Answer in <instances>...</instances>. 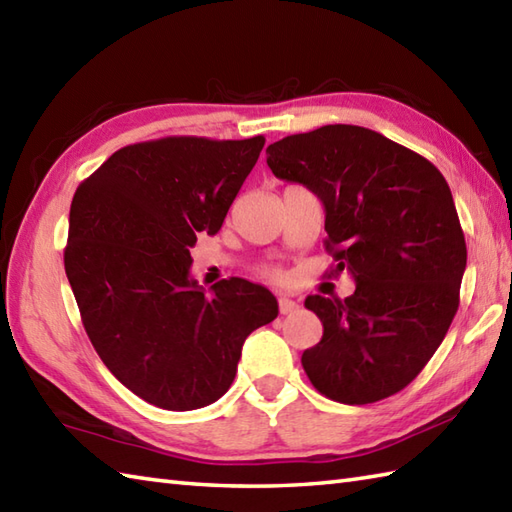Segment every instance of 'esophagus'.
<instances>
[{
  "instance_id": "34e87169",
  "label": "esophagus",
  "mask_w": 512,
  "mask_h": 512,
  "mask_svg": "<svg viewBox=\"0 0 512 512\" xmlns=\"http://www.w3.org/2000/svg\"><path fill=\"white\" fill-rule=\"evenodd\" d=\"M295 310H299V303L297 301H292L286 295L279 297V312L281 314H290V312H295Z\"/></svg>"
}]
</instances>
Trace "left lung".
I'll list each match as a JSON object with an SVG mask.
<instances>
[{"instance_id":"8db88e82","label":"left lung","mask_w":512,"mask_h":512,"mask_svg":"<svg viewBox=\"0 0 512 512\" xmlns=\"http://www.w3.org/2000/svg\"><path fill=\"white\" fill-rule=\"evenodd\" d=\"M266 162L323 202L325 248L352 297L306 299L323 323L303 352L310 383L330 400L367 405L398 394L436 354L458 312L464 233L442 173L416 151L358 125L277 140Z\"/></svg>"}]
</instances>
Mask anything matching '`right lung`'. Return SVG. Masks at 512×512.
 Segmentation results:
<instances>
[{"label": "right lung", "instance_id": "add662e5", "mask_svg": "<svg viewBox=\"0 0 512 512\" xmlns=\"http://www.w3.org/2000/svg\"><path fill=\"white\" fill-rule=\"evenodd\" d=\"M264 136H169L127 145L79 184L63 262L83 328L107 369L160 409L211 405L246 336L279 314L264 286L191 277L198 233L222 228Z\"/></svg>", "mask_w": 512, "mask_h": 512}]
</instances>
